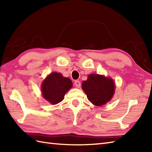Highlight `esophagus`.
<instances>
[{
  "mask_svg": "<svg viewBox=\"0 0 152 152\" xmlns=\"http://www.w3.org/2000/svg\"><path fill=\"white\" fill-rule=\"evenodd\" d=\"M74 85L76 86V88H80V86H81V83H80V81H78V80H76L75 82H74Z\"/></svg>",
  "mask_w": 152,
  "mask_h": 152,
  "instance_id": "obj_1",
  "label": "esophagus"
}]
</instances>
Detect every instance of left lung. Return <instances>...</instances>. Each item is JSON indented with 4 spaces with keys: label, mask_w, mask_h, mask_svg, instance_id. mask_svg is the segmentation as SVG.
I'll list each match as a JSON object with an SVG mask.
<instances>
[{
    "label": "left lung",
    "mask_w": 152,
    "mask_h": 152,
    "mask_svg": "<svg viewBox=\"0 0 152 152\" xmlns=\"http://www.w3.org/2000/svg\"><path fill=\"white\" fill-rule=\"evenodd\" d=\"M82 89L89 101L96 106H102L112 99L114 93L115 83L111 78L99 74H89L82 82Z\"/></svg>",
    "instance_id": "1"
}]
</instances>
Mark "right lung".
Wrapping results in <instances>:
<instances>
[{
    "mask_svg": "<svg viewBox=\"0 0 152 152\" xmlns=\"http://www.w3.org/2000/svg\"><path fill=\"white\" fill-rule=\"evenodd\" d=\"M72 87V81L57 72L50 74L42 84L44 98L51 104H56L61 102L66 93Z\"/></svg>",
    "mask_w": 152,
    "mask_h": 152,
    "instance_id": "add662e5",
    "label": "right lung"
}]
</instances>
